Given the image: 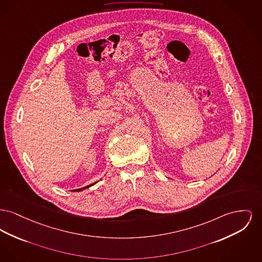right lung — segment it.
Listing matches in <instances>:
<instances>
[{
	"label": "right lung",
	"instance_id": "1",
	"mask_svg": "<svg viewBox=\"0 0 262 262\" xmlns=\"http://www.w3.org/2000/svg\"><path fill=\"white\" fill-rule=\"evenodd\" d=\"M96 183H97V182H95V183H93V184L88 185V186H86V187L80 188V189H76V190H73V191H75V192H79V191H82V190H84V189H86V188H89V187H91V186L96 184Z\"/></svg>",
	"mask_w": 262,
	"mask_h": 262
}]
</instances>
